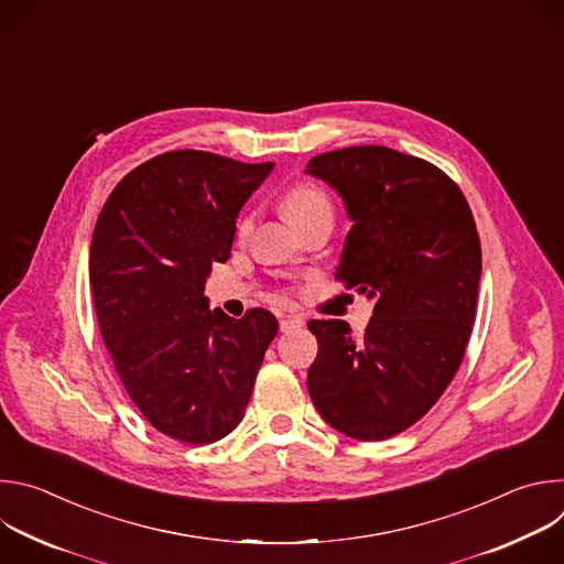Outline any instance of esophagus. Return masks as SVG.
Segmentation results:
<instances>
[{
    "label": "esophagus",
    "instance_id": "34e87169",
    "mask_svg": "<svg viewBox=\"0 0 564 564\" xmlns=\"http://www.w3.org/2000/svg\"><path fill=\"white\" fill-rule=\"evenodd\" d=\"M279 326H281V333L290 330L292 326H303V318L301 316H294V314H281L279 316Z\"/></svg>",
    "mask_w": 564,
    "mask_h": 564
}]
</instances>
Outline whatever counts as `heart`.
<instances>
[{"label":"heart","mask_w":564,"mask_h":564,"mask_svg":"<svg viewBox=\"0 0 564 564\" xmlns=\"http://www.w3.org/2000/svg\"><path fill=\"white\" fill-rule=\"evenodd\" d=\"M283 207H285V214L290 216V220L296 223L301 229H305L318 220L335 218V205H333L330 194L314 183H299L292 189H288L283 196ZM252 223H254V214H248L240 218L236 225V236L246 238L252 229Z\"/></svg>","instance_id":"obj_1"}]
</instances>
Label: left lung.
Returning <instances> with one entry per match:
<instances>
[{
  "instance_id": "obj_1",
  "label": "left lung",
  "mask_w": 564,
  "mask_h": 564,
  "mask_svg": "<svg viewBox=\"0 0 564 564\" xmlns=\"http://www.w3.org/2000/svg\"><path fill=\"white\" fill-rule=\"evenodd\" d=\"M307 174L333 185L355 220L335 279L375 299L355 339L312 318L307 390L339 433L379 442L420 422L455 377L473 330L481 248L470 207L440 167L390 147L318 153Z\"/></svg>"
}]
</instances>
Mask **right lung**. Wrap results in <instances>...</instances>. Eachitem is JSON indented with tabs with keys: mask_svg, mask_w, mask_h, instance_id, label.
I'll return each instance as SVG.
<instances>
[{
	"mask_svg": "<svg viewBox=\"0 0 564 564\" xmlns=\"http://www.w3.org/2000/svg\"><path fill=\"white\" fill-rule=\"evenodd\" d=\"M274 163L181 149L131 170L109 194L89 279L102 341L144 420L203 446L243 420L276 316L209 310L205 281L229 259L236 216Z\"/></svg>",
	"mask_w": 564,
	"mask_h": 564,
	"instance_id": "right-lung-1",
	"label": "right lung"
}]
</instances>
